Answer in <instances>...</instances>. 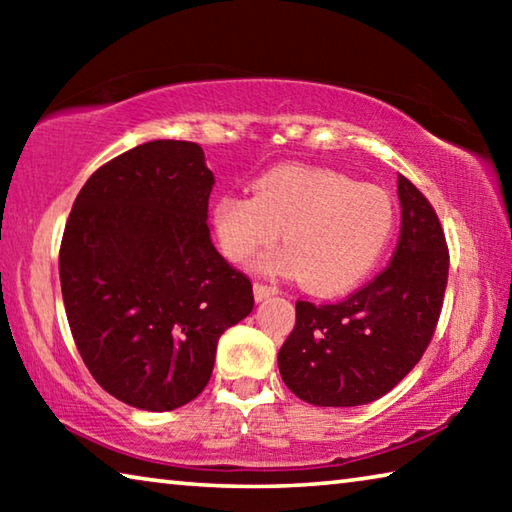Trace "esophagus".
Wrapping results in <instances>:
<instances>
[{
    "instance_id": "1",
    "label": "esophagus",
    "mask_w": 512,
    "mask_h": 512,
    "mask_svg": "<svg viewBox=\"0 0 512 512\" xmlns=\"http://www.w3.org/2000/svg\"><path fill=\"white\" fill-rule=\"evenodd\" d=\"M253 291H255V300H257V302H262V300H266V298L275 296V293H277V287H273V284H262V282H255Z\"/></svg>"
}]
</instances>
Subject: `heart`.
<instances>
[{
  "label": "heart",
  "instance_id": "heart-1",
  "mask_svg": "<svg viewBox=\"0 0 512 512\" xmlns=\"http://www.w3.org/2000/svg\"><path fill=\"white\" fill-rule=\"evenodd\" d=\"M280 228L287 248L268 259V271L300 275L309 291L336 296L386 253L395 205L384 189L339 171L282 164L257 178L253 196L228 194L212 207L214 237L237 264L273 246Z\"/></svg>",
  "mask_w": 512,
  "mask_h": 512
}]
</instances>
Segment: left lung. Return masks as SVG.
Instances as JSON below:
<instances>
[{
    "label": "left lung",
    "mask_w": 512,
    "mask_h": 512,
    "mask_svg": "<svg viewBox=\"0 0 512 512\" xmlns=\"http://www.w3.org/2000/svg\"><path fill=\"white\" fill-rule=\"evenodd\" d=\"M400 241L391 264L341 302H296V327L277 354L284 384L314 406L379 400L422 359L443 309L449 250L431 203L397 178Z\"/></svg>",
    "instance_id": "1"
}]
</instances>
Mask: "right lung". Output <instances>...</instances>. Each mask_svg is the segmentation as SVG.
Returning <instances> with one entry per match:
<instances>
[{"label":"right lung","instance_id":"add662e5","mask_svg":"<svg viewBox=\"0 0 512 512\" xmlns=\"http://www.w3.org/2000/svg\"><path fill=\"white\" fill-rule=\"evenodd\" d=\"M212 185L201 146L153 140L94 171L69 212V329L97 384L135 409L201 395L221 334L253 311V284L210 239Z\"/></svg>","mask_w":512,"mask_h":512}]
</instances>
